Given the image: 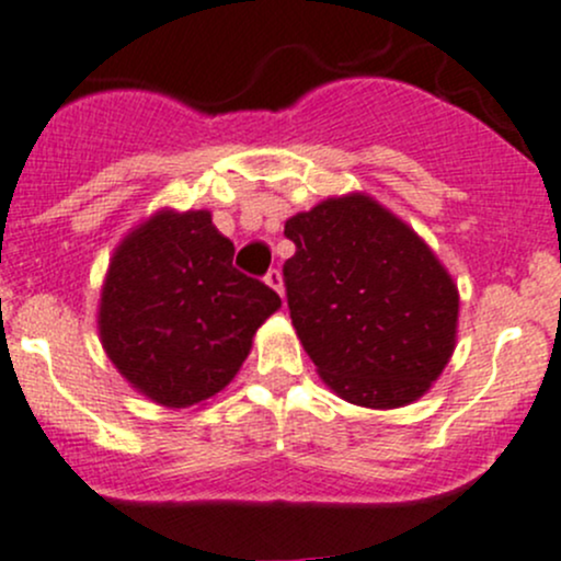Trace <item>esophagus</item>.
Returning <instances> with one entry per match:
<instances>
[{
    "mask_svg": "<svg viewBox=\"0 0 561 561\" xmlns=\"http://www.w3.org/2000/svg\"><path fill=\"white\" fill-rule=\"evenodd\" d=\"M263 279H265V285L274 287V290L279 293V296H285V285H282V271L279 268H271L268 274L263 276Z\"/></svg>",
    "mask_w": 561,
    "mask_h": 561,
    "instance_id": "1",
    "label": "esophagus"
}]
</instances>
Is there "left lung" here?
I'll return each mask as SVG.
<instances>
[{
    "label": "left lung",
    "instance_id": "1",
    "mask_svg": "<svg viewBox=\"0 0 561 561\" xmlns=\"http://www.w3.org/2000/svg\"><path fill=\"white\" fill-rule=\"evenodd\" d=\"M293 325L325 385L365 409L422 398L454 352L457 285L405 222L368 196L285 222Z\"/></svg>",
    "mask_w": 561,
    "mask_h": 561
}]
</instances>
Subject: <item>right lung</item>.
I'll use <instances>...</instances> for the list:
<instances>
[{
    "label": "right lung",
    "mask_w": 561,
    "mask_h": 561,
    "mask_svg": "<svg viewBox=\"0 0 561 561\" xmlns=\"http://www.w3.org/2000/svg\"><path fill=\"white\" fill-rule=\"evenodd\" d=\"M279 306L268 285L236 268L233 241L209 211H161L117 247L99 333L139 392L185 409L233 379Z\"/></svg>",
    "instance_id": "add662e5"
}]
</instances>
